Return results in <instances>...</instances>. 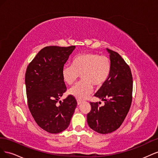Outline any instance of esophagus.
Here are the masks:
<instances>
[{
  "label": "esophagus",
  "instance_id": "1",
  "mask_svg": "<svg viewBox=\"0 0 158 158\" xmlns=\"http://www.w3.org/2000/svg\"><path fill=\"white\" fill-rule=\"evenodd\" d=\"M82 101H81V100L80 99H78L77 100V103H78V105H80L81 103H82Z\"/></svg>",
  "mask_w": 158,
  "mask_h": 158
}]
</instances>
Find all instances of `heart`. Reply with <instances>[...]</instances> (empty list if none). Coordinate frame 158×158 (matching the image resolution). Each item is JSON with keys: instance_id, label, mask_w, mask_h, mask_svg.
I'll return each mask as SVG.
<instances>
[{"instance_id": "obj_1", "label": "heart", "mask_w": 158, "mask_h": 158, "mask_svg": "<svg viewBox=\"0 0 158 158\" xmlns=\"http://www.w3.org/2000/svg\"><path fill=\"white\" fill-rule=\"evenodd\" d=\"M112 63L109 57L95 52H83L75 55L71 65H64L62 78L68 85L73 84L80 75L82 80L69 91L78 99L86 98L93 91V85L100 86L106 82L111 73Z\"/></svg>"}]
</instances>
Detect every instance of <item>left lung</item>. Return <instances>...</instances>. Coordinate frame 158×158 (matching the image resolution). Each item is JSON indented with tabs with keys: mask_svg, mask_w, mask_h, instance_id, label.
Masks as SVG:
<instances>
[{
	"mask_svg": "<svg viewBox=\"0 0 158 158\" xmlns=\"http://www.w3.org/2000/svg\"><path fill=\"white\" fill-rule=\"evenodd\" d=\"M112 63L111 73L95 96L105 102H90L87 114L89 127L100 134L111 133L120 127L130 109L132 99L133 80L129 66L118 52L107 49Z\"/></svg>",
	"mask_w": 158,
	"mask_h": 158,
	"instance_id": "1",
	"label": "left lung"
}]
</instances>
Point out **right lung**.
Masks as SVG:
<instances>
[{
  "label": "right lung",
  "mask_w": 158,
  "mask_h": 158,
  "mask_svg": "<svg viewBox=\"0 0 158 158\" xmlns=\"http://www.w3.org/2000/svg\"><path fill=\"white\" fill-rule=\"evenodd\" d=\"M75 46H47L43 48L28 64L25 83L27 105L32 117L40 127L52 134L68 128L76 99L69 95L56 103L66 91L61 70Z\"/></svg>",
  "instance_id": "obj_1"
}]
</instances>
